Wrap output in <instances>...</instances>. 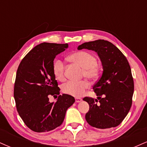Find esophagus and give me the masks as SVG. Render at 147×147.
Masks as SVG:
<instances>
[{
	"instance_id": "34e87169",
	"label": "esophagus",
	"mask_w": 147,
	"mask_h": 147,
	"mask_svg": "<svg viewBox=\"0 0 147 147\" xmlns=\"http://www.w3.org/2000/svg\"><path fill=\"white\" fill-rule=\"evenodd\" d=\"M82 101V99L81 98H79V97H76L75 98V102L77 103H79V102H81Z\"/></svg>"
}]
</instances>
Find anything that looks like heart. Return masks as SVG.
<instances>
[{
  "label": "heart",
  "mask_w": 147,
  "mask_h": 147,
  "mask_svg": "<svg viewBox=\"0 0 147 147\" xmlns=\"http://www.w3.org/2000/svg\"><path fill=\"white\" fill-rule=\"evenodd\" d=\"M68 60L80 65L84 70V75L87 78L94 79L99 75V70L97 65V59L93 54L87 51H77L71 54L68 57ZM52 70L58 80L64 79V63L61 60L56 59L52 65ZM89 87V83L86 80L80 82L70 81L64 84L62 90L67 95L73 97H81L84 95L86 89Z\"/></svg>",
  "instance_id": "heart-1"
}]
</instances>
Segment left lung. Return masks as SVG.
<instances>
[{
	"mask_svg": "<svg viewBox=\"0 0 147 147\" xmlns=\"http://www.w3.org/2000/svg\"><path fill=\"white\" fill-rule=\"evenodd\" d=\"M77 49L95 51L103 68L100 79L92 87L97 99H83L90 106L86 119L97 129L115 127L127 115L132 104L134 83L129 62L115 45L105 40L86 42Z\"/></svg>",
	"mask_w": 147,
	"mask_h": 147,
	"instance_id": "8db88e82",
	"label": "left lung"
}]
</instances>
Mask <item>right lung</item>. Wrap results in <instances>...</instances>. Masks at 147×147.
I'll use <instances>...</instances> for the list:
<instances>
[{"label": "right lung", "mask_w": 147, "mask_h": 147, "mask_svg": "<svg viewBox=\"0 0 147 147\" xmlns=\"http://www.w3.org/2000/svg\"><path fill=\"white\" fill-rule=\"evenodd\" d=\"M68 48L67 43H42L18 65L14 90L16 109L25 125L35 132H48L59 126L75 101L67 94L59 96L55 102H50L48 97L60 94L52 65L57 55Z\"/></svg>", "instance_id": "obj_1"}]
</instances>
